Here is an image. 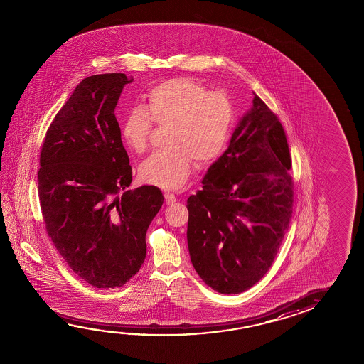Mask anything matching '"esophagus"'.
Segmentation results:
<instances>
[{"instance_id": "34e87169", "label": "esophagus", "mask_w": 364, "mask_h": 364, "mask_svg": "<svg viewBox=\"0 0 364 364\" xmlns=\"http://www.w3.org/2000/svg\"><path fill=\"white\" fill-rule=\"evenodd\" d=\"M165 202H166L167 205L173 204L176 202V197L173 196V193H165Z\"/></svg>"}]
</instances>
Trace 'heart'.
Listing matches in <instances>:
<instances>
[{
    "mask_svg": "<svg viewBox=\"0 0 364 364\" xmlns=\"http://www.w3.org/2000/svg\"><path fill=\"white\" fill-rule=\"evenodd\" d=\"M148 110L137 105L125 115L122 136L134 152L149 146L154 120L167 128L166 149L141 165V179L166 191H179L196 164L208 165L225 149L233 123V104L222 91H207L191 78H171L147 94Z\"/></svg>",
    "mask_w": 364,
    "mask_h": 364,
    "instance_id": "obj_1",
    "label": "heart"
}]
</instances>
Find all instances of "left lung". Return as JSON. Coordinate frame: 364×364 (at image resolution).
Segmentation results:
<instances>
[{"label": "left lung", "mask_w": 364, "mask_h": 364, "mask_svg": "<svg viewBox=\"0 0 364 364\" xmlns=\"http://www.w3.org/2000/svg\"><path fill=\"white\" fill-rule=\"evenodd\" d=\"M291 166L278 117L254 94L228 149L186 202L191 264L207 286L237 294L267 274L292 217Z\"/></svg>", "instance_id": "1"}]
</instances>
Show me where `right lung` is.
Returning a JSON list of instances; mask_svg holds the SVG:
<instances>
[{
	"instance_id": "obj_1",
	"label": "right lung",
	"mask_w": 364,
	"mask_h": 364,
	"mask_svg": "<svg viewBox=\"0 0 364 364\" xmlns=\"http://www.w3.org/2000/svg\"><path fill=\"white\" fill-rule=\"evenodd\" d=\"M124 73L85 78L55 115L41 152L38 191L48 236L73 273L96 288L124 286L146 257V233L164 196L128 191L129 157L115 107Z\"/></svg>"
}]
</instances>
